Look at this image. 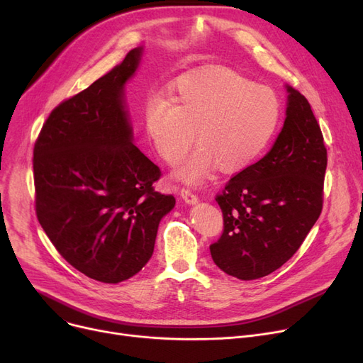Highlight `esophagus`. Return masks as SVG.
Returning a JSON list of instances; mask_svg holds the SVG:
<instances>
[{"instance_id": "obj_1", "label": "esophagus", "mask_w": 363, "mask_h": 363, "mask_svg": "<svg viewBox=\"0 0 363 363\" xmlns=\"http://www.w3.org/2000/svg\"><path fill=\"white\" fill-rule=\"evenodd\" d=\"M181 197L186 204H196L199 201V197L188 188H182L181 189Z\"/></svg>"}]
</instances>
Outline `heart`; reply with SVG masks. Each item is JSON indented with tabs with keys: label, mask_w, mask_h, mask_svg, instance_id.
<instances>
[{
	"label": "heart",
	"mask_w": 363,
	"mask_h": 363,
	"mask_svg": "<svg viewBox=\"0 0 363 363\" xmlns=\"http://www.w3.org/2000/svg\"><path fill=\"white\" fill-rule=\"evenodd\" d=\"M279 121L275 92L226 67L178 78L170 97L151 92L143 106V125L157 155L188 184H200L219 166L235 174L253 164L271 143Z\"/></svg>",
	"instance_id": "1"
}]
</instances>
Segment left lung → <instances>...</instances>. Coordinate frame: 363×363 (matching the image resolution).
<instances>
[{"instance_id": "1", "label": "left lung", "mask_w": 363, "mask_h": 363, "mask_svg": "<svg viewBox=\"0 0 363 363\" xmlns=\"http://www.w3.org/2000/svg\"><path fill=\"white\" fill-rule=\"evenodd\" d=\"M285 88V121L272 148L216 196L223 233L211 245V255L218 268L242 281L281 268L322 211L327 148L306 97Z\"/></svg>"}]
</instances>
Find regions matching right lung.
<instances>
[{"instance_id": "1", "label": "right lung", "mask_w": 363, "mask_h": 363, "mask_svg": "<svg viewBox=\"0 0 363 363\" xmlns=\"http://www.w3.org/2000/svg\"><path fill=\"white\" fill-rule=\"evenodd\" d=\"M144 47L57 106L33 148L36 216L54 247L86 277L118 284L155 250L175 197L155 191L160 169L133 144L125 86Z\"/></svg>"}]
</instances>
